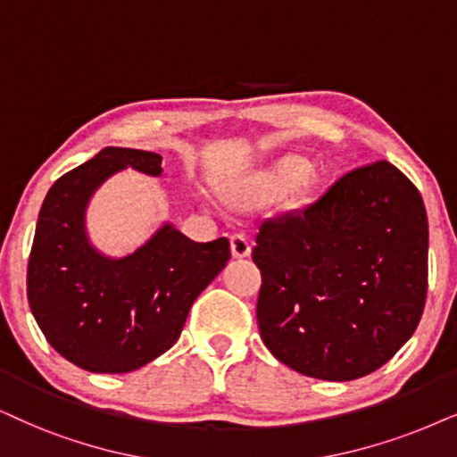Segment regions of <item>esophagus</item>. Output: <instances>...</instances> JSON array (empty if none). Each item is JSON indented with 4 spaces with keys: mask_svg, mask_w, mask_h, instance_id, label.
I'll list each match as a JSON object with an SVG mask.
<instances>
[{
    "mask_svg": "<svg viewBox=\"0 0 457 457\" xmlns=\"http://www.w3.org/2000/svg\"><path fill=\"white\" fill-rule=\"evenodd\" d=\"M229 242H232V255L234 257H246L251 253V240H248L246 234L236 232L229 236Z\"/></svg>",
    "mask_w": 457,
    "mask_h": 457,
    "instance_id": "esophagus-1",
    "label": "esophagus"
}]
</instances>
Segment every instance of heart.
I'll list each match as a JSON object with an SVG mask.
<instances>
[{
  "label": "heart",
  "instance_id": "obj_1",
  "mask_svg": "<svg viewBox=\"0 0 457 457\" xmlns=\"http://www.w3.org/2000/svg\"><path fill=\"white\" fill-rule=\"evenodd\" d=\"M303 170H305V162L302 158L291 155V158L282 160L280 164L270 172V175H265L262 179V187L265 189V192H276V189L287 186V183L295 181V179L302 175Z\"/></svg>",
  "mask_w": 457,
  "mask_h": 457
}]
</instances>
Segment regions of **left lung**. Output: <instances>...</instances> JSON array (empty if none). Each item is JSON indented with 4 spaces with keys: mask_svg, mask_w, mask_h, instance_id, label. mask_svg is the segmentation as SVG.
<instances>
[{
    "mask_svg": "<svg viewBox=\"0 0 457 457\" xmlns=\"http://www.w3.org/2000/svg\"><path fill=\"white\" fill-rule=\"evenodd\" d=\"M257 325L295 371L348 382L411 337L428 291V219L390 162L358 166L303 209L263 219Z\"/></svg>",
    "mask_w": 457,
    "mask_h": 457,
    "instance_id": "1",
    "label": "left lung"
}]
</instances>
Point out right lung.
I'll list each match as a JSON object with an SVG mask.
<instances>
[{"mask_svg": "<svg viewBox=\"0 0 457 457\" xmlns=\"http://www.w3.org/2000/svg\"><path fill=\"white\" fill-rule=\"evenodd\" d=\"M162 155L105 147L56 179L39 211L27 297L44 337L92 373H129L172 348L195 297L232 257L228 238L194 242L164 225L145 246L107 259L88 245L86 202L113 172L160 175Z\"/></svg>", "mask_w": 457, "mask_h": 457, "instance_id": "obj_1", "label": "right lung"}]
</instances>
